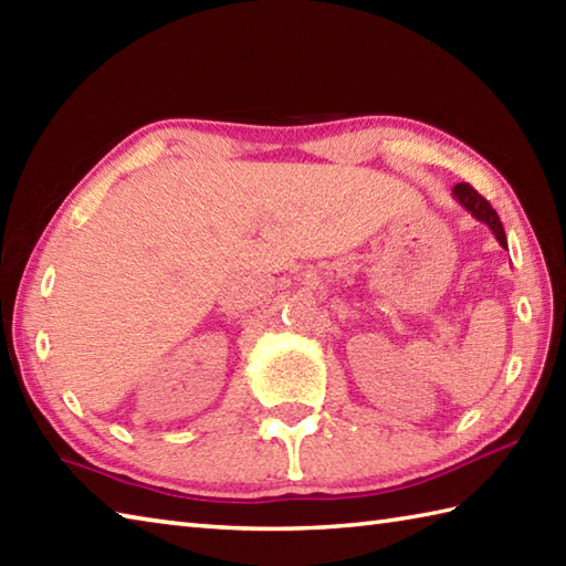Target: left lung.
Masks as SVG:
<instances>
[{
  "label": "left lung",
  "mask_w": 566,
  "mask_h": 566,
  "mask_svg": "<svg viewBox=\"0 0 566 566\" xmlns=\"http://www.w3.org/2000/svg\"><path fill=\"white\" fill-rule=\"evenodd\" d=\"M452 197H454V201L460 203V207H462L464 211L472 213L476 221H482L484 226H489V231L496 235L499 245L509 250L506 231H503V226H501L499 213H496L494 209H491V203H489V201H486L482 195H479V191H476L474 187H469L467 182L454 185V189H452Z\"/></svg>",
  "instance_id": "obj_1"
}]
</instances>
